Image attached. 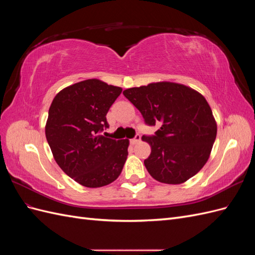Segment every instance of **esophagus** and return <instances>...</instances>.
<instances>
[{"label": "esophagus", "mask_w": 255, "mask_h": 255, "mask_svg": "<svg viewBox=\"0 0 255 255\" xmlns=\"http://www.w3.org/2000/svg\"><path fill=\"white\" fill-rule=\"evenodd\" d=\"M140 139H141V136H140L139 134H137V135L133 138V139H130V143H132V144H136V143H138V142L140 141Z\"/></svg>", "instance_id": "obj_1"}]
</instances>
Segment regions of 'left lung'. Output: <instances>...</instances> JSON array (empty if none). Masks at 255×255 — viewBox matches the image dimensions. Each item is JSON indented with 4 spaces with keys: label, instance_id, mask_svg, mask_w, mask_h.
Masks as SVG:
<instances>
[{
    "label": "left lung",
    "instance_id": "left-lung-1",
    "mask_svg": "<svg viewBox=\"0 0 255 255\" xmlns=\"http://www.w3.org/2000/svg\"><path fill=\"white\" fill-rule=\"evenodd\" d=\"M123 95L139 111L146 126L160 125L141 139L151 145L144 166L153 179L181 184L197 174L217 135V125L205 98L185 85L158 82L128 88Z\"/></svg>",
    "mask_w": 255,
    "mask_h": 255
}]
</instances>
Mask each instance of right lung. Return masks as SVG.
Returning <instances> with one entry per match:
<instances>
[{
    "label": "right lung",
    "instance_id": "1",
    "mask_svg": "<svg viewBox=\"0 0 255 255\" xmlns=\"http://www.w3.org/2000/svg\"><path fill=\"white\" fill-rule=\"evenodd\" d=\"M121 91L91 79L71 85L53 99L45 137L61 170L83 186L109 185L125 166L128 139L101 135L110 127L106 114Z\"/></svg>",
    "mask_w": 255,
    "mask_h": 255
}]
</instances>
